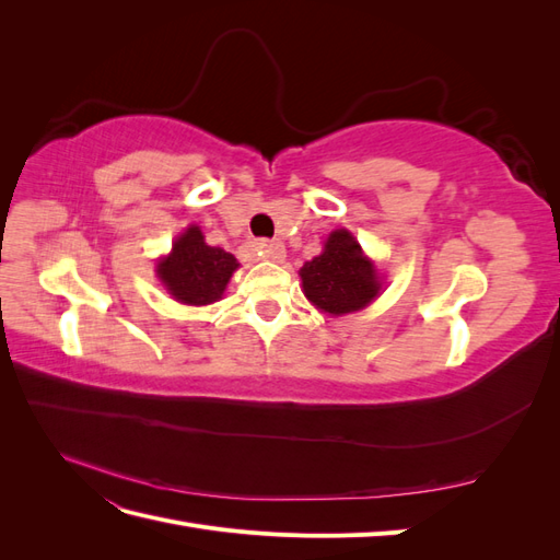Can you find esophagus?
<instances>
[{"instance_id":"34e87169","label":"esophagus","mask_w":560,"mask_h":560,"mask_svg":"<svg viewBox=\"0 0 560 560\" xmlns=\"http://www.w3.org/2000/svg\"><path fill=\"white\" fill-rule=\"evenodd\" d=\"M257 252H259L261 259H270V261H282L284 259V245L280 241H259Z\"/></svg>"}]
</instances>
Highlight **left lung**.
<instances>
[{
    "label": "left lung",
    "instance_id": "8db88e82",
    "mask_svg": "<svg viewBox=\"0 0 560 560\" xmlns=\"http://www.w3.org/2000/svg\"><path fill=\"white\" fill-rule=\"evenodd\" d=\"M299 276L306 299L329 315L362 311L383 290L374 261L346 229L331 231L325 249L303 264Z\"/></svg>",
    "mask_w": 560,
    "mask_h": 560
}]
</instances>
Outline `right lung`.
Listing matches in <instances>:
<instances>
[{
  "label": "right lung",
  "instance_id": "right-lung-1",
  "mask_svg": "<svg viewBox=\"0 0 560 560\" xmlns=\"http://www.w3.org/2000/svg\"><path fill=\"white\" fill-rule=\"evenodd\" d=\"M238 266L231 252L210 247L202 231L189 226L173 243V252L156 264V276L175 301L186 306H208L222 299Z\"/></svg>",
  "mask_w": 560,
  "mask_h": 560
}]
</instances>
